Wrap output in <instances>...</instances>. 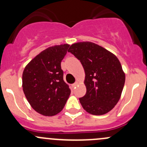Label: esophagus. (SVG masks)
<instances>
[{
  "label": "esophagus",
  "mask_w": 147,
  "mask_h": 147,
  "mask_svg": "<svg viewBox=\"0 0 147 147\" xmlns=\"http://www.w3.org/2000/svg\"><path fill=\"white\" fill-rule=\"evenodd\" d=\"M78 82H76L74 83V84H72V87H76V86L78 85Z\"/></svg>",
  "instance_id": "esophagus-1"
}]
</instances>
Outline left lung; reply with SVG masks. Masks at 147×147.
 Masks as SVG:
<instances>
[{"mask_svg":"<svg viewBox=\"0 0 147 147\" xmlns=\"http://www.w3.org/2000/svg\"><path fill=\"white\" fill-rule=\"evenodd\" d=\"M80 60L84 72L86 94L80 98L83 109L94 115L112 110L119 102L125 74L115 55L92 42L72 44L68 50Z\"/></svg>","mask_w":147,"mask_h":147,"instance_id":"8db88e82","label":"left lung"}]
</instances>
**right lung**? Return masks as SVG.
<instances>
[{"label": "right lung", "mask_w": 147, "mask_h": 147, "mask_svg": "<svg viewBox=\"0 0 147 147\" xmlns=\"http://www.w3.org/2000/svg\"><path fill=\"white\" fill-rule=\"evenodd\" d=\"M69 45L49 47L35 56L23 72V90L34 110L44 116L61 112L70 94L63 80L61 61Z\"/></svg>", "instance_id": "obj_1"}]
</instances>
